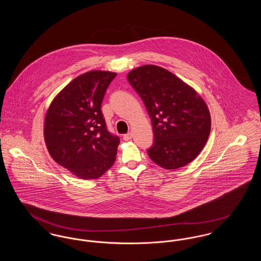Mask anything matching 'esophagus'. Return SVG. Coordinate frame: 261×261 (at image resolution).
I'll return each instance as SVG.
<instances>
[{
    "label": "esophagus",
    "instance_id": "esophagus-1",
    "mask_svg": "<svg viewBox=\"0 0 261 261\" xmlns=\"http://www.w3.org/2000/svg\"><path fill=\"white\" fill-rule=\"evenodd\" d=\"M132 137H133V134L130 132V133H127V134H125L124 136H123V140L124 141H129V140H131L132 139Z\"/></svg>",
    "mask_w": 261,
    "mask_h": 261
}]
</instances>
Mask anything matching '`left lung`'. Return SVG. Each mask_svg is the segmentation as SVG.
I'll list each match as a JSON object with an SVG mask.
<instances>
[{
  "label": "left lung",
  "mask_w": 261,
  "mask_h": 261,
  "mask_svg": "<svg viewBox=\"0 0 261 261\" xmlns=\"http://www.w3.org/2000/svg\"><path fill=\"white\" fill-rule=\"evenodd\" d=\"M128 81L151 118L154 142L149 159L164 169L193 162L211 133V113L198 92L167 69L146 64L131 70Z\"/></svg>",
  "instance_id": "obj_1"
}]
</instances>
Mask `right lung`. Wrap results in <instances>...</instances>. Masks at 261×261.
Returning a JSON list of instances; mask_svg holds the SVG:
<instances>
[{
	"instance_id": "right-lung-1",
	"label": "right lung",
	"mask_w": 261,
	"mask_h": 261,
	"mask_svg": "<svg viewBox=\"0 0 261 261\" xmlns=\"http://www.w3.org/2000/svg\"><path fill=\"white\" fill-rule=\"evenodd\" d=\"M115 72L79 75L51 100L44 138L53 160L80 179H98L115 162L119 138L108 131L100 111Z\"/></svg>"
}]
</instances>
